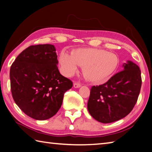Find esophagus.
<instances>
[{
  "label": "esophagus",
  "mask_w": 152,
  "mask_h": 152,
  "mask_svg": "<svg viewBox=\"0 0 152 152\" xmlns=\"http://www.w3.org/2000/svg\"><path fill=\"white\" fill-rule=\"evenodd\" d=\"M73 86L75 88H78L81 87V84H80V83H78V82H74Z\"/></svg>",
  "instance_id": "obj_1"
}]
</instances>
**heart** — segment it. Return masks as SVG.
<instances>
[{"label": "heart", "instance_id": "b5f03b06", "mask_svg": "<svg viewBox=\"0 0 152 152\" xmlns=\"http://www.w3.org/2000/svg\"><path fill=\"white\" fill-rule=\"evenodd\" d=\"M119 60L113 53L99 49H79L68 54L62 52L59 64L65 75L71 76L83 67L85 78L92 82L102 83L111 76L118 67Z\"/></svg>", "mask_w": 152, "mask_h": 152}]
</instances>
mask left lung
<instances>
[{
  "instance_id": "8db88e82",
  "label": "left lung",
  "mask_w": 152,
  "mask_h": 152,
  "mask_svg": "<svg viewBox=\"0 0 152 152\" xmlns=\"http://www.w3.org/2000/svg\"><path fill=\"white\" fill-rule=\"evenodd\" d=\"M123 70L102 85L92 86L88 110L94 119L111 123L125 117L137 102L142 85L141 71L137 64L128 61Z\"/></svg>"
}]
</instances>
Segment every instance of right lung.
<instances>
[{
    "instance_id": "1",
    "label": "right lung",
    "mask_w": 152,
    "mask_h": 152,
    "mask_svg": "<svg viewBox=\"0 0 152 152\" xmlns=\"http://www.w3.org/2000/svg\"><path fill=\"white\" fill-rule=\"evenodd\" d=\"M54 45L29 46L15 59L10 70L12 95L16 105L35 120H47L61 108L72 82L60 74Z\"/></svg>"
}]
</instances>
